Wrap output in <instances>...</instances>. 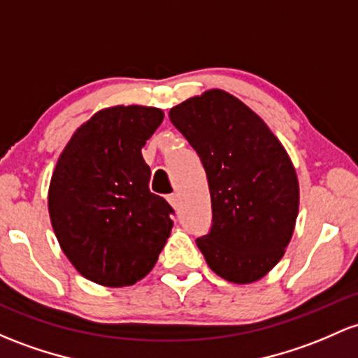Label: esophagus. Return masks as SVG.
I'll use <instances>...</instances> for the list:
<instances>
[{"mask_svg":"<svg viewBox=\"0 0 358 358\" xmlns=\"http://www.w3.org/2000/svg\"><path fill=\"white\" fill-rule=\"evenodd\" d=\"M168 202H170V206L173 207V209H178V203H180L178 195H176V194L168 195Z\"/></svg>","mask_w":358,"mask_h":358,"instance_id":"1","label":"esophagus"}]
</instances>
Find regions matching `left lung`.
I'll list each match as a JSON object with an SVG mask.
<instances>
[{"label":"left lung","mask_w":358,"mask_h":358,"mask_svg":"<svg viewBox=\"0 0 358 358\" xmlns=\"http://www.w3.org/2000/svg\"><path fill=\"white\" fill-rule=\"evenodd\" d=\"M209 182L210 233L197 239L207 265L233 284H253L284 257L299 214L296 168L250 107L207 90L170 110Z\"/></svg>","instance_id":"obj_1"}]
</instances>
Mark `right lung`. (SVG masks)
Segmentation results:
<instances>
[{
  "instance_id": "obj_1",
  "label": "right lung",
  "mask_w": 358,
  "mask_h": 358,
  "mask_svg": "<svg viewBox=\"0 0 358 358\" xmlns=\"http://www.w3.org/2000/svg\"><path fill=\"white\" fill-rule=\"evenodd\" d=\"M163 117L143 105L100 110L76 129L54 168L50 224L68 260L95 284H136L170 238L173 209L149 190L141 152Z\"/></svg>"
}]
</instances>
